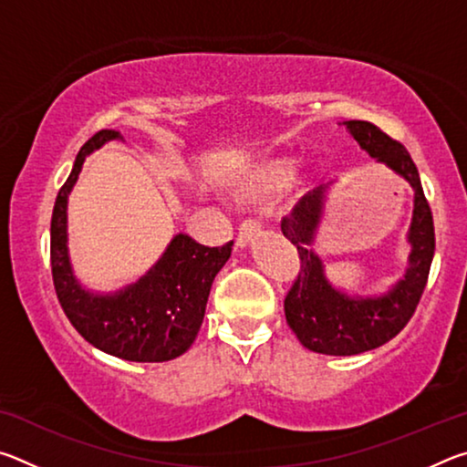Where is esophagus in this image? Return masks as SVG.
I'll return each instance as SVG.
<instances>
[{"label": "esophagus", "instance_id": "obj_1", "mask_svg": "<svg viewBox=\"0 0 467 467\" xmlns=\"http://www.w3.org/2000/svg\"><path fill=\"white\" fill-rule=\"evenodd\" d=\"M259 234H262V223L255 218L244 220L239 228V234H236V244H239V247H247V244L251 241H255Z\"/></svg>", "mask_w": 467, "mask_h": 467}]
</instances>
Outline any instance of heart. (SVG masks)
<instances>
[{
    "label": "heart",
    "mask_w": 467,
    "mask_h": 467,
    "mask_svg": "<svg viewBox=\"0 0 467 467\" xmlns=\"http://www.w3.org/2000/svg\"><path fill=\"white\" fill-rule=\"evenodd\" d=\"M288 167L290 162L284 161V158L265 161L247 177V189L249 192H262V189H270L274 185H278L280 181L286 177Z\"/></svg>",
    "instance_id": "b5f03b06"
}]
</instances>
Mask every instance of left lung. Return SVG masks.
<instances>
[{
	"label": "left lung",
	"mask_w": 467,
	"mask_h": 467,
	"mask_svg": "<svg viewBox=\"0 0 467 467\" xmlns=\"http://www.w3.org/2000/svg\"><path fill=\"white\" fill-rule=\"evenodd\" d=\"M346 125L370 156L385 162L414 187V218L408 234L412 253L404 280L395 284L385 296L348 298L329 286L323 275L321 259L309 249L321 220L327 185L306 193L295 205L292 214L282 220V233L295 244L300 259L296 280L284 298L286 321L300 344L329 357H352L373 350L398 336L420 303L434 255L432 212L412 156L404 144L387 136L373 123L348 121Z\"/></svg>",
	"instance_id": "obj_1"
}]
</instances>
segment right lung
Masks as SVG:
<instances>
[{"label": "right lung", "mask_w": 467, "mask_h": 467, "mask_svg": "<svg viewBox=\"0 0 467 467\" xmlns=\"http://www.w3.org/2000/svg\"><path fill=\"white\" fill-rule=\"evenodd\" d=\"M119 136L100 130L76 156L74 169L55 200L51 216V274L59 305L86 342L117 358L164 362L189 350L205 315L212 282L233 251L205 247L187 234H177L161 262L138 284L110 296H94L80 288L69 267L66 247L67 193L80 175L84 158L107 140Z\"/></svg>", "instance_id": "add662e5"}]
</instances>
